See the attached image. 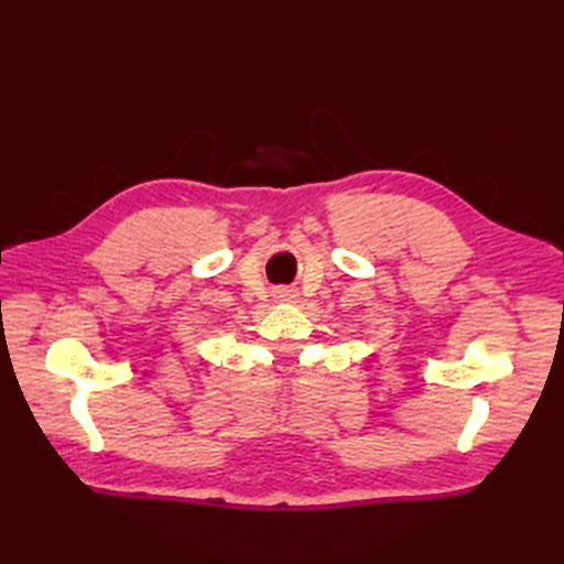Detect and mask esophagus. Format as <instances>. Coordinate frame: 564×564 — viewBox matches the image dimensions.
Instances as JSON below:
<instances>
[{
  "label": "esophagus",
  "instance_id": "1",
  "mask_svg": "<svg viewBox=\"0 0 564 564\" xmlns=\"http://www.w3.org/2000/svg\"><path fill=\"white\" fill-rule=\"evenodd\" d=\"M278 299H280V301H294V299H296V289H280Z\"/></svg>",
  "mask_w": 564,
  "mask_h": 564
}]
</instances>
